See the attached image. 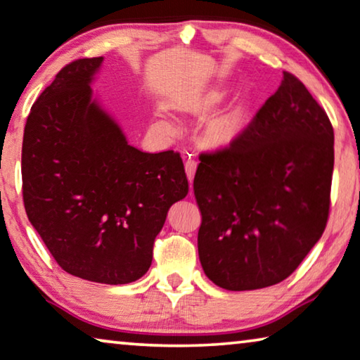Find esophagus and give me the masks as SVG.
Here are the masks:
<instances>
[{"label":"esophagus","instance_id":"1","mask_svg":"<svg viewBox=\"0 0 360 360\" xmlns=\"http://www.w3.org/2000/svg\"><path fill=\"white\" fill-rule=\"evenodd\" d=\"M186 176L189 182L192 184V179H194V174H195V169H197V161L194 158H187L186 161Z\"/></svg>","mask_w":360,"mask_h":360}]
</instances>
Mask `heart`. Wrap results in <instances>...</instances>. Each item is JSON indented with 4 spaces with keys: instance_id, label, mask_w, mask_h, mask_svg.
Masks as SVG:
<instances>
[{
    "instance_id": "1",
    "label": "heart",
    "mask_w": 360,
    "mask_h": 360,
    "mask_svg": "<svg viewBox=\"0 0 360 360\" xmlns=\"http://www.w3.org/2000/svg\"><path fill=\"white\" fill-rule=\"evenodd\" d=\"M166 125H169V124L166 122ZM212 131H214L217 140H225L226 136L230 135V124L225 122V120H219V122L214 124Z\"/></svg>"
}]
</instances>
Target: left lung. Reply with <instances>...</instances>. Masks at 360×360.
I'll use <instances>...</instances> for the list:
<instances>
[{"label": "left lung", "mask_w": 360, "mask_h": 360, "mask_svg": "<svg viewBox=\"0 0 360 360\" xmlns=\"http://www.w3.org/2000/svg\"><path fill=\"white\" fill-rule=\"evenodd\" d=\"M199 160L197 248L205 276L235 292L287 279L330 217L334 131L325 109L283 72L279 89L230 146Z\"/></svg>", "instance_id": "8db88e82"}]
</instances>
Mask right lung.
Listing matches in <instances>:
<instances>
[{
    "mask_svg": "<svg viewBox=\"0 0 360 360\" xmlns=\"http://www.w3.org/2000/svg\"><path fill=\"white\" fill-rule=\"evenodd\" d=\"M103 57L65 65L30 108L22 140L29 221L68 274L119 285L148 271L169 207L189 191L181 155L143 153L96 101Z\"/></svg>",
    "mask_w": 360,
    "mask_h": 360,
    "instance_id": "right-lung-1",
    "label": "right lung"
}]
</instances>
